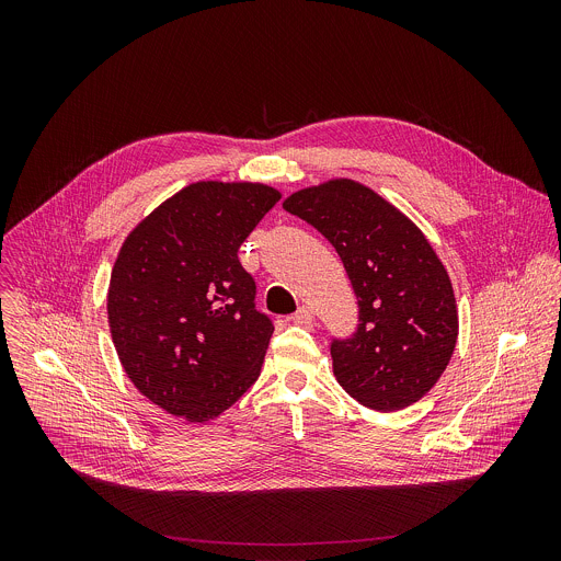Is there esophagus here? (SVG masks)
<instances>
[{"mask_svg":"<svg viewBox=\"0 0 561 561\" xmlns=\"http://www.w3.org/2000/svg\"><path fill=\"white\" fill-rule=\"evenodd\" d=\"M312 319H314V312H312L308 306H299L297 312L293 314V322H295V324H301V327L310 324Z\"/></svg>","mask_w":561,"mask_h":561,"instance_id":"34e87169","label":"esophagus"}]
</instances>
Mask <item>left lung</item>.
<instances>
[{
	"label": "left lung",
	"mask_w": 561,
	"mask_h": 561,
	"mask_svg": "<svg viewBox=\"0 0 561 561\" xmlns=\"http://www.w3.org/2000/svg\"><path fill=\"white\" fill-rule=\"evenodd\" d=\"M282 206L335 247L357 295L355 335L331 346L340 386L379 413L420 402L446 370L459 333L453 284L426 234L348 178L301 188Z\"/></svg>",
	"instance_id": "8db88e82"
}]
</instances>
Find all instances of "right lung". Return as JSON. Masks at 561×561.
Wrapping results in <instances>:
<instances>
[{"label":"right lung","mask_w":561,"mask_h":561,"mask_svg":"<svg viewBox=\"0 0 561 561\" xmlns=\"http://www.w3.org/2000/svg\"><path fill=\"white\" fill-rule=\"evenodd\" d=\"M279 197L260 182H195L124 239L108 327L124 373L154 407L204 424L257 379L275 327L255 310L237 249Z\"/></svg>","instance_id":"right-lung-1"}]
</instances>
